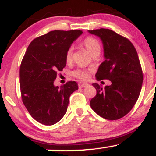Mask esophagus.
I'll return each mask as SVG.
<instances>
[{"instance_id": "34e87169", "label": "esophagus", "mask_w": 156, "mask_h": 156, "mask_svg": "<svg viewBox=\"0 0 156 156\" xmlns=\"http://www.w3.org/2000/svg\"><path fill=\"white\" fill-rule=\"evenodd\" d=\"M88 86V83H78V87L79 88H83V87H86Z\"/></svg>"}]
</instances>
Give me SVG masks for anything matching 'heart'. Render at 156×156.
Here are the masks:
<instances>
[{
    "mask_svg": "<svg viewBox=\"0 0 156 156\" xmlns=\"http://www.w3.org/2000/svg\"><path fill=\"white\" fill-rule=\"evenodd\" d=\"M82 44L83 46L87 48V50L91 55H94L97 54H100L101 53V44L94 37H88L83 39ZM73 48L71 46L68 48L67 53H66V62L67 63L70 62L73 58ZM93 71L92 69H77L72 73V76L74 78H78V79L81 80H86L89 78L90 73Z\"/></svg>",
    "mask_w": 156,
    "mask_h": 156,
    "instance_id": "heart-1",
    "label": "heart"
}]
</instances>
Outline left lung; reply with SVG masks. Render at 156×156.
<instances>
[{"mask_svg": "<svg viewBox=\"0 0 156 156\" xmlns=\"http://www.w3.org/2000/svg\"><path fill=\"white\" fill-rule=\"evenodd\" d=\"M89 32L101 38L104 50L105 61L98 68L96 79L112 82L104 89L93 83L97 94L91 100V108L104 119H119L133 108L141 92L143 73L136 50L129 39L112 30Z\"/></svg>", "mask_w": 156, "mask_h": 156, "instance_id": "1", "label": "left lung"}]
</instances>
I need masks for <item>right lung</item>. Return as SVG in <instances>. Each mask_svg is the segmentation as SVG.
<instances>
[{"label": "right lung", "instance_id": "1", "mask_svg": "<svg viewBox=\"0 0 156 156\" xmlns=\"http://www.w3.org/2000/svg\"><path fill=\"white\" fill-rule=\"evenodd\" d=\"M80 30L52 31L34 39L25 53L20 68V83L23 104L35 120L54 125L67 112L69 96L78 89L76 81L61 87L53 82L65 67L66 53Z\"/></svg>", "mask_w": 156, "mask_h": 156}]
</instances>
